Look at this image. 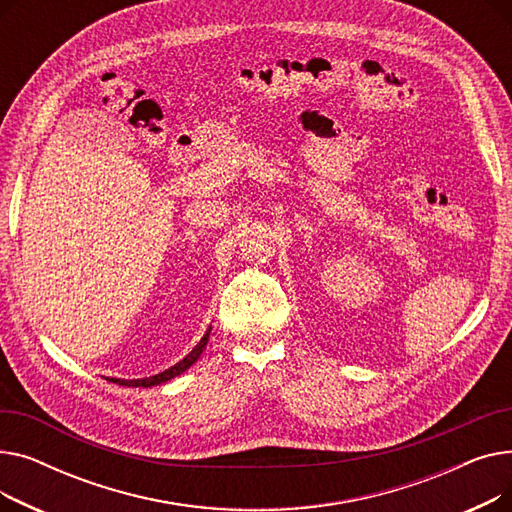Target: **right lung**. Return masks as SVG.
<instances>
[{
	"instance_id": "1",
	"label": "right lung",
	"mask_w": 512,
	"mask_h": 512,
	"mask_svg": "<svg viewBox=\"0 0 512 512\" xmlns=\"http://www.w3.org/2000/svg\"><path fill=\"white\" fill-rule=\"evenodd\" d=\"M209 332H211V326H209V330L203 334V338L199 340V344L193 348V351L188 353L182 361H178L176 365H172L170 369L161 371V373H157V375H151V378H143V380H118V378H110V382H114V384H118V386H128V388H151V386H159V384H164V382H170L172 378H176V375L184 373L193 363H197V359L201 357V353L205 351V346H207Z\"/></svg>"
}]
</instances>
